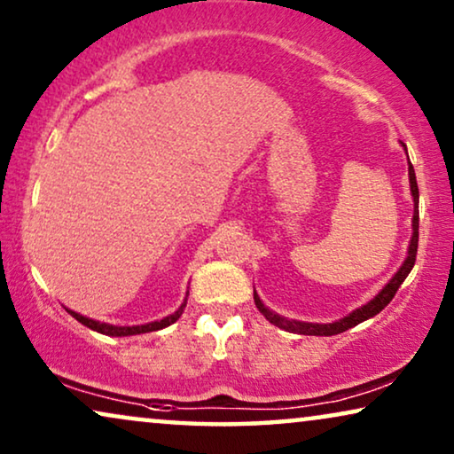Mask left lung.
Wrapping results in <instances>:
<instances>
[{"instance_id":"obj_1","label":"left lung","mask_w":454,"mask_h":454,"mask_svg":"<svg viewBox=\"0 0 454 454\" xmlns=\"http://www.w3.org/2000/svg\"><path fill=\"white\" fill-rule=\"evenodd\" d=\"M405 151H407V148H405ZM409 184H411V194H413V238H411V244H409L407 260H405V262H403L399 272H396V275L390 278V283L384 285V289L374 297V300L368 301L362 308L353 309V312L349 316H345L343 320L331 322V325H312V322L287 320V318H283V316L270 312V309L266 308L262 301H260V297L256 295V291H254V301H256V308L260 309V312L264 314V318L269 320L270 325L283 328V331H287V333L314 334V337H333V334L349 331V328L357 326L359 322H364V320L372 318V316L380 314L382 309L387 308L390 301H393V297H395L396 291H399L401 283L405 281L407 275L413 269L415 256H418V241H419V207H418V204H419V190H418V179H415V171H413V165L411 163H409Z\"/></svg>"}]
</instances>
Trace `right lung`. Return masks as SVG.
Segmentation results:
<instances>
[{"mask_svg":"<svg viewBox=\"0 0 454 454\" xmlns=\"http://www.w3.org/2000/svg\"><path fill=\"white\" fill-rule=\"evenodd\" d=\"M185 303H188V301H184L182 306H179L177 312H173L171 316H167V318L159 320V322H148V325H140V326H114V325H103V322L90 320V318H86V316H82V314L72 312V309H67V312H70V314L74 316V318H76L78 322H82L84 326L92 328V331L103 333V334H109V337H129V334H142V333L160 331V328H165V326L173 325V322H176V320L179 318V316H182L184 308H185Z\"/></svg>","mask_w":454,"mask_h":454,"instance_id":"right-lung-1","label":"right lung"}]
</instances>
